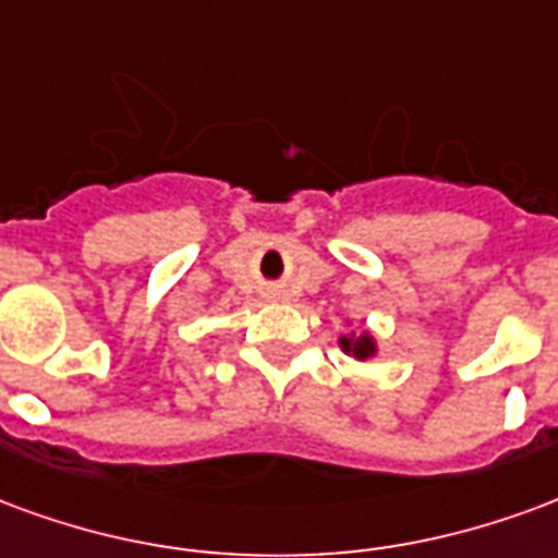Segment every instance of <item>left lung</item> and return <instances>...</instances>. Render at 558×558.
<instances>
[{"mask_svg": "<svg viewBox=\"0 0 558 558\" xmlns=\"http://www.w3.org/2000/svg\"><path fill=\"white\" fill-rule=\"evenodd\" d=\"M341 348L348 353H353L356 360H368L374 353V341L368 336H360V339H341Z\"/></svg>", "mask_w": 558, "mask_h": 558, "instance_id": "8db88e82", "label": "left lung"}]
</instances>
